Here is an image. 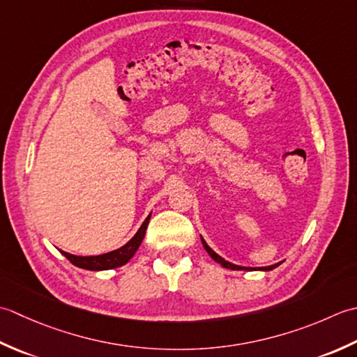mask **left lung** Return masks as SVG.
<instances>
[{"instance_id":"obj_1","label":"left lung","mask_w":357,"mask_h":357,"mask_svg":"<svg viewBox=\"0 0 357 357\" xmlns=\"http://www.w3.org/2000/svg\"><path fill=\"white\" fill-rule=\"evenodd\" d=\"M202 243H203V246H205V250L208 251L209 256L213 257L215 261H219V264H220L222 266H225V268H229V270H256V268H245V266H238V265H234V264H229V261L222 259V257L219 256V254H215L213 250H211L203 238H202ZM280 264H282V261H280ZM280 264H275V265H271V266H261V268H259V270H261V271H271V270H274L275 266H279Z\"/></svg>"}]
</instances>
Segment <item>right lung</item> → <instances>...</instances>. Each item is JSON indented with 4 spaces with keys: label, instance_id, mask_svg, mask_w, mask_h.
<instances>
[{
    "label": "right lung",
    "instance_id": "add662e5",
    "mask_svg": "<svg viewBox=\"0 0 357 357\" xmlns=\"http://www.w3.org/2000/svg\"><path fill=\"white\" fill-rule=\"evenodd\" d=\"M151 219V214L146 217V220L143 222V225L140 227V229L137 231V234L129 240V242L121 246V248L101 254V256H74V254L64 252L61 251V254L66 257L72 265H75L78 268H83V270H89V271H101V270H111V268H119L121 265L128 264L130 260V257L134 256L135 251L138 250V246L143 242L144 232H146L148 223Z\"/></svg>",
    "mask_w": 357,
    "mask_h": 357
}]
</instances>
